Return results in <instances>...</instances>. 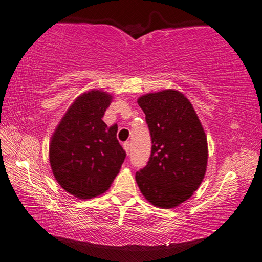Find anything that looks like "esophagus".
<instances>
[{
	"label": "esophagus",
	"mask_w": 262,
	"mask_h": 262,
	"mask_svg": "<svg viewBox=\"0 0 262 262\" xmlns=\"http://www.w3.org/2000/svg\"><path fill=\"white\" fill-rule=\"evenodd\" d=\"M122 146H124V149H125V152L127 153V155L129 154V151H130V143H129V142H125L124 144H122Z\"/></svg>",
	"instance_id": "1"
}]
</instances>
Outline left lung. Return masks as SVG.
I'll return each instance as SVG.
<instances>
[{
  "label": "left lung",
  "mask_w": 262,
  "mask_h": 262,
  "mask_svg": "<svg viewBox=\"0 0 262 262\" xmlns=\"http://www.w3.org/2000/svg\"><path fill=\"white\" fill-rule=\"evenodd\" d=\"M137 102L152 137L148 163L136 172L137 186L155 207L174 208L202 185L207 170V136L191 102L180 91L149 92Z\"/></svg>",
  "instance_id": "1"
}]
</instances>
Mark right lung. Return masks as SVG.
Returning a JSON list of instances; mask_svg holds the SVG:
<instances>
[{"instance_id":"1","label":"right lung","mask_w":262,"mask_h":262,"mask_svg":"<svg viewBox=\"0 0 262 262\" xmlns=\"http://www.w3.org/2000/svg\"><path fill=\"white\" fill-rule=\"evenodd\" d=\"M114 96L92 89L80 94L55 128L49 143V163L55 180L80 199L104 193L126 158L117 141L118 126L102 120Z\"/></svg>"}]
</instances>
